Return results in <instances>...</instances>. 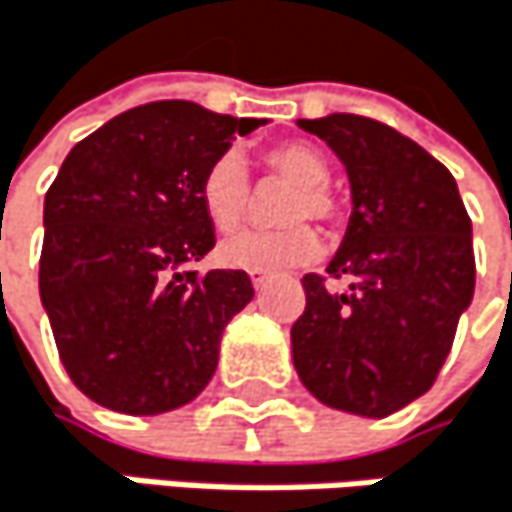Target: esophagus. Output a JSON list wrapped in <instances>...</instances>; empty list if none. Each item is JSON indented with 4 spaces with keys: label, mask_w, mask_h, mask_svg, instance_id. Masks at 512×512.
<instances>
[{
    "label": "esophagus",
    "mask_w": 512,
    "mask_h": 512,
    "mask_svg": "<svg viewBox=\"0 0 512 512\" xmlns=\"http://www.w3.org/2000/svg\"><path fill=\"white\" fill-rule=\"evenodd\" d=\"M248 276H251V285H254V288H264V285L270 282V273H264V270H251Z\"/></svg>",
    "instance_id": "obj_1"
}]
</instances>
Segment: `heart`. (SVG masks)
<instances>
[{
	"mask_svg": "<svg viewBox=\"0 0 512 512\" xmlns=\"http://www.w3.org/2000/svg\"><path fill=\"white\" fill-rule=\"evenodd\" d=\"M261 163L270 175L288 181V185H297V191L285 203V212H282L285 221H306V218L334 221L337 218V200L327 191L331 160L324 157L321 148L309 142H279L261 154ZM200 197L215 230L233 233L248 221L251 178L239 154L227 151L206 169ZM318 251H321L318 233L306 224H291L282 230H248V233L230 236L221 242L218 258L236 270L276 273V270L315 261Z\"/></svg>",
	"mask_w": 512,
	"mask_h": 512,
	"instance_id": "heart-1",
	"label": "heart"
}]
</instances>
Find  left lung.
<instances>
[{"instance_id": "1", "label": "left lung", "mask_w": 512, "mask_h": 512, "mask_svg": "<svg viewBox=\"0 0 512 512\" xmlns=\"http://www.w3.org/2000/svg\"><path fill=\"white\" fill-rule=\"evenodd\" d=\"M343 160L352 218L332 278L306 273V309L291 327L300 382L321 404L385 419L422 397L473 297L470 218L452 172L413 139L361 115L297 121Z\"/></svg>"}]
</instances>
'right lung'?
Listing matches in <instances>:
<instances>
[{"label": "right lung", "mask_w": 512, "mask_h": 512, "mask_svg": "<svg viewBox=\"0 0 512 512\" xmlns=\"http://www.w3.org/2000/svg\"><path fill=\"white\" fill-rule=\"evenodd\" d=\"M267 121L197 102L136 105L81 139L45 197L39 294L69 379L99 407L157 416L212 379L242 270L197 273L215 245L206 169Z\"/></svg>", "instance_id": "add662e5"}]
</instances>
